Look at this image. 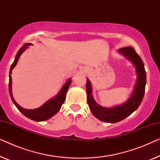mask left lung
Listing matches in <instances>:
<instances>
[{
	"label": "left lung",
	"mask_w": 160,
	"mask_h": 160,
	"mask_svg": "<svg viewBox=\"0 0 160 160\" xmlns=\"http://www.w3.org/2000/svg\"><path fill=\"white\" fill-rule=\"evenodd\" d=\"M119 51L127 57L135 65L138 74L137 84L135 85L134 92L130 99L121 106L108 108L100 106L96 103L92 95L91 84L87 79V103L93 115L97 119L108 123H116L122 121L132 113L141 104L145 93V87L146 84V73L144 68L143 60L135 52V49L131 47H124Z\"/></svg>",
	"instance_id": "1"
}]
</instances>
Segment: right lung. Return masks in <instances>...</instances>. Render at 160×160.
Here are the masks:
<instances>
[{"mask_svg": "<svg viewBox=\"0 0 160 160\" xmlns=\"http://www.w3.org/2000/svg\"><path fill=\"white\" fill-rule=\"evenodd\" d=\"M31 43H25L24 44L23 47H22L16 54L15 57L14 62L12 63V66L10 68L9 72V83H8V89H9V93L11 98H12L13 102L16 106V107L18 108V110L20 112L27 117L29 119L34 120L36 122H41V121H45V120L49 119L52 117H53L54 114H56L57 113L60 111V109L62 106V105L64 102L65 100V97H66V93L68 89L69 88L70 84H71V79H69L68 82L64 84V86L62 87V88L60 91L55 98H52V99L48 100L47 102H46L44 104L42 105L41 107L36 108V109H25L22 108L21 106H19L18 104L17 103L16 101L13 98L12 94V71L14 68L15 65H16L17 61L19 60V56L21 55V54L27 49V46L30 45Z\"/></svg>", "mask_w": 160, "mask_h": 160, "instance_id": "right-lung-1", "label": "right lung"}]
</instances>
